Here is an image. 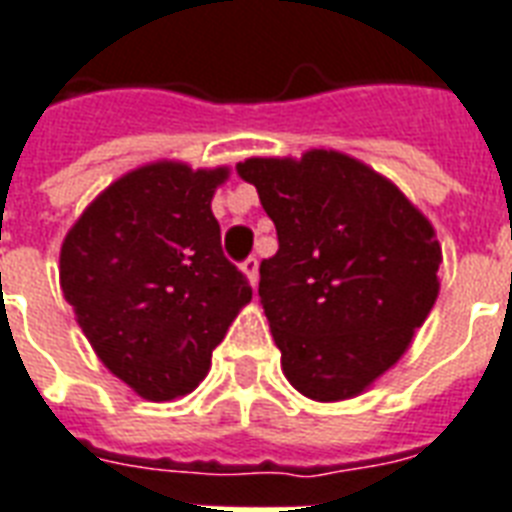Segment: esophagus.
<instances>
[{
  "label": "esophagus",
  "mask_w": 512,
  "mask_h": 512,
  "mask_svg": "<svg viewBox=\"0 0 512 512\" xmlns=\"http://www.w3.org/2000/svg\"><path fill=\"white\" fill-rule=\"evenodd\" d=\"M241 271L246 274V279L257 285V276H260V263H257V257H246L244 263H241Z\"/></svg>",
  "instance_id": "1"
}]
</instances>
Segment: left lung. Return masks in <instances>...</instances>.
I'll return each instance as SVG.
<instances>
[{
    "label": "left lung",
    "instance_id": "left-lung-1",
    "mask_svg": "<svg viewBox=\"0 0 512 512\" xmlns=\"http://www.w3.org/2000/svg\"><path fill=\"white\" fill-rule=\"evenodd\" d=\"M236 170L279 238L257 293L285 377L309 399L358 396L404 355L437 301L434 227L391 181L339 151L255 157Z\"/></svg>",
    "mask_w": 512,
    "mask_h": 512
}]
</instances>
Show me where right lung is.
I'll return each instance as SVG.
<instances>
[{
    "mask_svg": "<svg viewBox=\"0 0 512 512\" xmlns=\"http://www.w3.org/2000/svg\"><path fill=\"white\" fill-rule=\"evenodd\" d=\"M227 168L154 162L113 181L62 244L64 298L100 361L149 401L187 396L252 287L211 214Z\"/></svg>",
    "mask_w": 512,
    "mask_h": 512,
    "instance_id": "obj_1",
    "label": "right lung"
}]
</instances>
